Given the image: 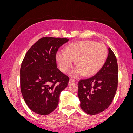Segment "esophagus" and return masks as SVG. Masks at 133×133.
Listing matches in <instances>:
<instances>
[{"label": "esophagus", "instance_id": "1", "mask_svg": "<svg viewBox=\"0 0 133 133\" xmlns=\"http://www.w3.org/2000/svg\"><path fill=\"white\" fill-rule=\"evenodd\" d=\"M75 82L74 80L73 79H70L69 80V83H68V84H69V85H70V84H73Z\"/></svg>", "mask_w": 133, "mask_h": 133}]
</instances>
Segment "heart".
<instances>
[{"instance_id":"heart-1","label":"heart","mask_w":133,"mask_h":133,"mask_svg":"<svg viewBox=\"0 0 133 133\" xmlns=\"http://www.w3.org/2000/svg\"><path fill=\"white\" fill-rule=\"evenodd\" d=\"M107 55V49L103 44L83 41L68 44L64 52H57L56 60L63 73L70 70L75 61L76 66L70 71L69 75L78 78L83 75L91 76L97 73L105 64Z\"/></svg>"}]
</instances>
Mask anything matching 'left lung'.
Returning a JSON list of instances; mask_svg holds the SVG:
<instances>
[{
	"mask_svg": "<svg viewBox=\"0 0 133 133\" xmlns=\"http://www.w3.org/2000/svg\"><path fill=\"white\" fill-rule=\"evenodd\" d=\"M106 62L92 77L80 80L78 95L80 105L86 113L95 115L110 105L118 87V67L115 54L110 48Z\"/></svg>",
	"mask_w": 133,
	"mask_h": 133,
	"instance_id": "1",
	"label": "left lung"
}]
</instances>
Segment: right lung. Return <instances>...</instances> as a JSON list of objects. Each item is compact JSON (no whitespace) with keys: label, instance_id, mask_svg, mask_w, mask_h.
Returning a JSON list of instances; mask_svg holds the SVG:
<instances>
[{"label":"right lung","instance_id":"right-lung-1","mask_svg":"<svg viewBox=\"0 0 133 133\" xmlns=\"http://www.w3.org/2000/svg\"><path fill=\"white\" fill-rule=\"evenodd\" d=\"M66 38L44 37L27 51L20 71L21 88L28 107L34 112L46 115L57 108L61 92L69 78L59 70L56 63L59 48Z\"/></svg>","mask_w":133,"mask_h":133}]
</instances>
